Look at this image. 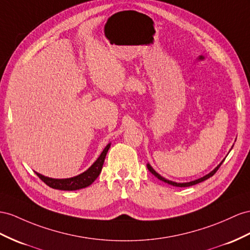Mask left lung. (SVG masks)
Segmentation results:
<instances>
[{
  "label": "left lung",
  "mask_w": 250,
  "mask_h": 250,
  "mask_svg": "<svg viewBox=\"0 0 250 250\" xmlns=\"http://www.w3.org/2000/svg\"><path fill=\"white\" fill-rule=\"evenodd\" d=\"M225 161V158L223 159V161L216 166V167L211 171V172H209L208 174H206L205 176H203V177H201V178H197V180H195V181H192V182H188V183H176V182H172V181H169V180H167V178H165V177H163L161 174H158L157 172L153 169L152 167H151V165L150 164H146V168H148V170L151 172V173L154 175L155 177H157L158 180H161V181H163V182H165V183H167V184H169V185H172V186H174V187H190V186H193V185H196V184H198V183H202V182H204V181H206V180H208L209 177H211L212 176L215 172L219 170V168L221 167V165L223 164V162Z\"/></svg>",
  "instance_id": "left-lung-1"
}]
</instances>
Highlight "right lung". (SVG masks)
I'll use <instances>...</instances> for the list:
<instances>
[{"label":"right lung","mask_w":250,"mask_h":250,"mask_svg":"<svg viewBox=\"0 0 250 250\" xmlns=\"http://www.w3.org/2000/svg\"><path fill=\"white\" fill-rule=\"evenodd\" d=\"M111 143L107 144L104 151L101 152L99 157L96 159L95 163L89 167L86 171L82 172L81 174L76 175L69 178H52L48 176H44L40 173L36 172L37 175L39 176L41 180L45 183L47 186L53 189H58V190H64V191H74V190H79L82 188H86L89 185H92L96 178H97L100 174L102 170V166L104 163V158L106 156V153L110 149Z\"/></svg>","instance_id":"add662e5"}]
</instances>
